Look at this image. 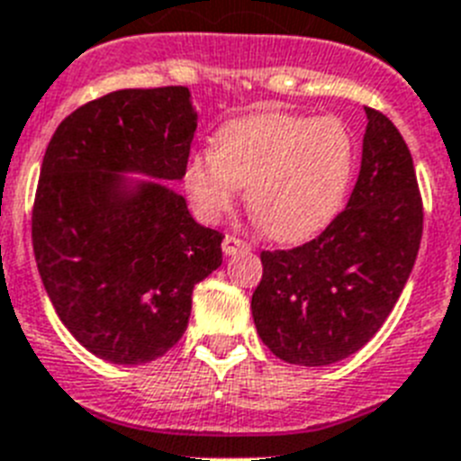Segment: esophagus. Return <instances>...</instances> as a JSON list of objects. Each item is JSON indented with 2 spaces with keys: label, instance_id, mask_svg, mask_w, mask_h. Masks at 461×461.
I'll return each mask as SVG.
<instances>
[{
  "label": "esophagus",
  "instance_id": "esophagus-1",
  "mask_svg": "<svg viewBox=\"0 0 461 461\" xmlns=\"http://www.w3.org/2000/svg\"><path fill=\"white\" fill-rule=\"evenodd\" d=\"M250 250V243H246L243 239H237V237H227L222 239V253L224 255H239V253H249Z\"/></svg>",
  "mask_w": 461,
  "mask_h": 461
}]
</instances>
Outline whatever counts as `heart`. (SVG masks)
I'll list each match as a JSON object with an SVG mask.
<instances>
[{"mask_svg": "<svg viewBox=\"0 0 461 461\" xmlns=\"http://www.w3.org/2000/svg\"><path fill=\"white\" fill-rule=\"evenodd\" d=\"M354 168L356 140L342 119L258 112L224 123L215 149L189 154L183 185L208 222L246 187V203L267 237L297 243L332 222Z\"/></svg>", "mask_w": 461, "mask_h": 461, "instance_id": "b5f03b06", "label": "heart"}]
</instances>
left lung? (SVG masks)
<instances>
[{"label": "left lung", "mask_w": 461, "mask_h": 461, "mask_svg": "<svg viewBox=\"0 0 461 461\" xmlns=\"http://www.w3.org/2000/svg\"><path fill=\"white\" fill-rule=\"evenodd\" d=\"M349 203L314 241L265 250L250 309L267 349L293 366H330L380 330L408 284L421 239L415 166L389 119L366 107Z\"/></svg>", "instance_id": "obj_1"}]
</instances>
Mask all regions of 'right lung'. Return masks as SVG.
I'll list each match as a JSON object with an SVG mask.
<instances>
[{
	"mask_svg": "<svg viewBox=\"0 0 461 461\" xmlns=\"http://www.w3.org/2000/svg\"><path fill=\"white\" fill-rule=\"evenodd\" d=\"M196 114L187 86L123 88L60 122L46 147L32 246L49 300L103 361L142 366L187 330L192 290L222 265L168 183L183 180Z\"/></svg>",
	"mask_w": 461,
	"mask_h": 461,
	"instance_id": "right-lung-1",
	"label": "right lung"
}]
</instances>
